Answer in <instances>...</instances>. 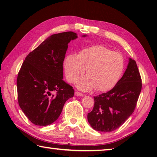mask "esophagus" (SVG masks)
<instances>
[{
	"instance_id": "obj_1",
	"label": "esophagus",
	"mask_w": 157,
	"mask_h": 157,
	"mask_svg": "<svg viewBox=\"0 0 157 157\" xmlns=\"http://www.w3.org/2000/svg\"><path fill=\"white\" fill-rule=\"evenodd\" d=\"M75 95H76V96H83L84 95L82 94H81V93L76 91V92L75 93Z\"/></svg>"
}]
</instances>
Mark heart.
Instances as JSON below:
<instances>
[{
  "label": "heart",
  "instance_id": "b5f03b06",
  "mask_svg": "<svg viewBox=\"0 0 157 157\" xmlns=\"http://www.w3.org/2000/svg\"><path fill=\"white\" fill-rule=\"evenodd\" d=\"M124 67V59L120 53L99 45L82 49L78 55H68L63 63L66 79L71 83H75L86 69L87 76L77 82L82 91L95 88L100 92L110 91L120 80Z\"/></svg>",
  "mask_w": 157,
  "mask_h": 157
}]
</instances>
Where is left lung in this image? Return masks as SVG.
<instances>
[{
    "mask_svg": "<svg viewBox=\"0 0 157 157\" xmlns=\"http://www.w3.org/2000/svg\"><path fill=\"white\" fill-rule=\"evenodd\" d=\"M139 68L129 58L125 72L112 89L94 97V107L87 115L89 123L98 132H111L120 127L136 108L142 82Z\"/></svg>",
    "mask_w": 157,
    "mask_h": 157,
    "instance_id": "left-lung-1",
    "label": "left lung"
}]
</instances>
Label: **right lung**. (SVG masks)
I'll list each match as a JSON object with an SVG mask.
<instances>
[{
	"label": "right lung",
	"instance_id": "1",
	"mask_svg": "<svg viewBox=\"0 0 157 157\" xmlns=\"http://www.w3.org/2000/svg\"><path fill=\"white\" fill-rule=\"evenodd\" d=\"M77 38L73 32L52 34L29 53L21 66L17 81L18 105L36 125L54 123L66 101L73 97V87L63 80V62L68 43Z\"/></svg>",
	"mask_w": 157,
	"mask_h": 157
}]
</instances>
